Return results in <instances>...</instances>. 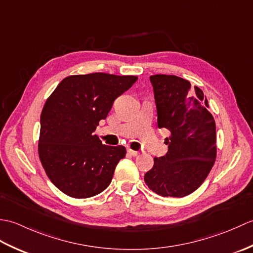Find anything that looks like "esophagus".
Returning a JSON list of instances; mask_svg holds the SVG:
<instances>
[{"instance_id": "1", "label": "esophagus", "mask_w": 253, "mask_h": 253, "mask_svg": "<svg viewBox=\"0 0 253 253\" xmlns=\"http://www.w3.org/2000/svg\"><path fill=\"white\" fill-rule=\"evenodd\" d=\"M127 152L129 153L130 155H132V157H137V155L139 154V152H138V151H135V150H131V149H128V150H127Z\"/></svg>"}]
</instances>
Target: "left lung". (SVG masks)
I'll return each instance as SVG.
<instances>
[{
	"label": "left lung",
	"mask_w": 253,
	"mask_h": 253,
	"mask_svg": "<svg viewBox=\"0 0 253 253\" xmlns=\"http://www.w3.org/2000/svg\"><path fill=\"white\" fill-rule=\"evenodd\" d=\"M159 128H166L169 151L155 158L144 175L148 187L162 197H185L207 178L216 158L215 122L203 91L174 75L150 77Z\"/></svg>",
	"instance_id": "1"
}]
</instances>
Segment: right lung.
<instances>
[{
	"label": "right lung",
	"mask_w": 253,
	"mask_h": 253,
	"mask_svg": "<svg viewBox=\"0 0 253 253\" xmlns=\"http://www.w3.org/2000/svg\"><path fill=\"white\" fill-rule=\"evenodd\" d=\"M137 79L105 73L74 75L64 78L46 100L39 157L47 177L65 195L90 198L110 185L126 149L102 144L93 132L115 99Z\"/></svg>",
	"instance_id": "add662e5"
}]
</instances>
